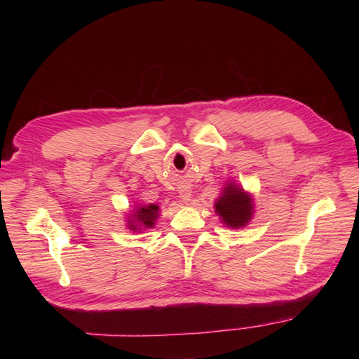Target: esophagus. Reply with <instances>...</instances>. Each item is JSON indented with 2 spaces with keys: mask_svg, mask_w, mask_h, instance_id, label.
<instances>
[{
  "mask_svg": "<svg viewBox=\"0 0 359 359\" xmlns=\"http://www.w3.org/2000/svg\"><path fill=\"white\" fill-rule=\"evenodd\" d=\"M180 197H182V199H184L185 202H188L189 197H191V193H189V189H182Z\"/></svg>",
  "mask_w": 359,
  "mask_h": 359,
  "instance_id": "esophagus-1",
  "label": "esophagus"
}]
</instances>
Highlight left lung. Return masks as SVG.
I'll use <instances>...</instances> for the list:
<instances>
[{"instance_id":"1","label":"left lung","mask_w":359,"mask_h":359,"mask_svg":"<svg viewBox=\"0 0 359 359\" xmlns=\"http://www.w3.org/2000/svg\"><path fill=\"white\" fill-rule=\"evenodd\" d=\"M216 211L222 217L224 224L231 228H239L245 225L253 215V203L243 189L228 185L222 197L216 202Z\"/></svg>"}]
</instances>
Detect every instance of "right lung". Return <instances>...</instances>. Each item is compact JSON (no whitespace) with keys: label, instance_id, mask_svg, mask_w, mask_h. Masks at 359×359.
I'll return each mask as SVG.
<instances>
[{"label":"right lung","instance_id":"add662e5","mask_svg":"<svg viewBox=\"0 0 359 359\" xmlns=\"http://www.w3.org/2000/svg\"><path fill=\"white\" fill-rule=\"evenodd\" d=\"M157 212L158 207L157 205H148V207H142L134 212V219L129 220V228L131 230H137V226H147L151 228L154 225L156 219H157Z\"/></svg>","mask_w":359,"mask_h":359}]
</instances>
